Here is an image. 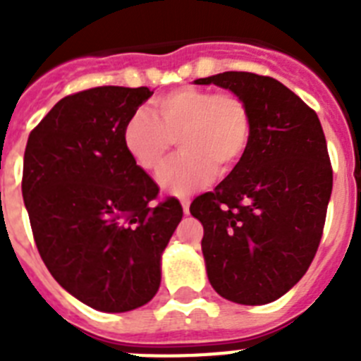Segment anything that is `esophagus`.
<instances>
[{
    "mask_svg": "<svg viewBox=\"0 0 361 361\" xmlns=\"http://www.w3.org/2000/svg\"><path fill=\"white\" fill-rule=\"evenodd\" d=\"M180 204H183L184 215H188V213H190V204H191V200L188 199V197H184V199H180Z\"/></svg>",
    "mask_w": 361,
    "mask_h": 361,
    "instance_id": "34e87169",
    "label": "esophagus"
}]
</instances>
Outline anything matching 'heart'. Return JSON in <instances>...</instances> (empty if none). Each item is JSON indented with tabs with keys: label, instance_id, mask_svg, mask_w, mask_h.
Wrapping results in <instances>:
<instances>
[{
	"label": "heart",
	"instance_id": "b5f03b06",
	"mask_svg": "<svg viewBox=\"0 0 361 361\" xmlns=\"http://www.w3.org/2000/svg\"><path fill=\"white\" fill-rule=\"evenodd\" d=\"M153 116L133 111L123 128L126 153L141 170L157 173L178 142L180 152L159 175L171 195H188L216 171L228 177L244 161L253 137V117L244 99L231 92L180 86L153 99Z\"/></svg>",
	"mask_w": 361,
	"mask_h": 361
}]
</instances>
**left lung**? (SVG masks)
Listing matches in <instances>:
<instances>
[{"mask_svg":"<svg viewBox=\"0 0 361 361\" xmlns=\"http://www.w3.org/2000/svg\"><path fill=\"white\" fill-rule=\"evenodd\" d=\"M193 82L240 95L253 117L242 164L190 206L204 226L209 283L235 304H269L305 275L324 231L333 170L320 119L267 75L224 72Z\"/></svg>","mask_w":361,"mask_h":361,"instance_id":"1","label":"left lung"}]
</instances>
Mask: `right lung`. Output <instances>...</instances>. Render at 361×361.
I'll use <instances>...</instances> for the list:
<instances>
[{
	"label": "right lung",
	"instance_id": "right-lung-1",
	"mask_svg": "<svg viewBox=\"0 0 361 361\" xmlns=\"http://www.w3.org/2000/svg\"><path fill=\"white\" fill-rule=\"evenodd\" d=\"M146 86H97L63 97L28 135L25 208L37 251L63 289L88 307L126 312L161 286V257L183 219L177 199L132 161L123 128L152 97Z\"/></svg>",
	"mask_w": 361,
	"mask_h": 361
}]
</instances>
